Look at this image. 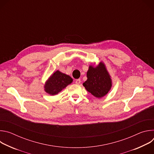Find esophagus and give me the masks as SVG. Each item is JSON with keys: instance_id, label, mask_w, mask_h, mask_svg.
Listing matches in <instances>:
<instances>
[{"instance_id": "esophagus-1", "label": "esophagus", "mask_w": 154, "mask_h": 154, "mask_svg": "<svg viewBox=\"0 0 154 154\" xmlns=\"http://www.w3.org/2000/svg\"><path fill=\"white\" fill-rule=\"evenodd\" d=\"M81 82V80L80 79H77L75 80V83L76 84H80Z\"/></svg>"}]
</instances>
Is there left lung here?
I'll return each instance as SVG.
<instances>
[{"mask_svg": "<svg viewBox=\"0 0 154 154\" xmlns=\"http://www.w3.org/2000/svg\"><path fill=\"white\" fill-rule=\"evenodd\" d=\"M87 80L83 83L86 90L97 98L105 96L112 87V79L105 64L100 62L97 66H90L87 72Z\"/></svg>", "mask_w": 154, "mask_h": 154, "instance_id": "obj_1", "label": "left lung"}]
</instances>
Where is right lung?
Returning a JSON list of instances; mask_svg holds the SVG:
<instances>
[{"label": "right lung", "instance_id": "add662e5", "mask_svg": "<svg viewBox=\"0 0 154 154\" xmlns=\"http://www.w3.org/2000/svg\"><path fill=\"white\" fill-rule=\"evenodd\" d=\"M72 80L69 75L57 71L46 82L45 86V91L51 95H55L71 84Z\"/></svg>", "mask_w": 154, "mask_h": 154}]
</instances>
